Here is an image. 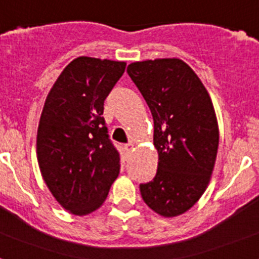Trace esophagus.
Returning <instances> with one entry per match:
<instances>
[{
	"mask_svg": "<svg viewBox=\"0 0 259 259\" xmlns=\"http://www.w3.org/2000/svg\"><path fill=\"white\" fill-rule=\"evenodd\" d=\"M134 147V143L133 142H129V143H126L125 145V150L126 151H132Z\"/></svg>",
	"mask_w": 259,
	"mask_h": 259,
	"instance_id": "34e87169",
	"label": "esophagus"
}]
</instances>
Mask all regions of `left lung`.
<instances>
[{"mask_svg":"<svg viewBox=\"0 0 259 259\" xmlns=\"http://www.w3.org/2000/svg\"><path fill=\"white\" fill-rule=\"evenodd\" d=\"M127 75L153 114L159 155L154 179L140 184L141 195L156 213L178 216L200 199L213 171L219 147L213 104L183 60L132 63Z\"/></svg>","mask_w":259,"mask_h":259,"instance_id":"left-lung-1","label":"left lung"}]
</instances>
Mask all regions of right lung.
<instances>
[{"instance_id": "add662e5", "label": "right lung", "mask_w": 259, "mask_h": 259, "mask_svg": "<svg viewBox=\"0 0 259 259\" xmlns=\"http://www.w3.org/2000/svg\"><path fill=\"white\" fill-rule=\"evenodd\" d=\"M125 67L80 56L60 73L43 106L36 136L39 168L58 203L77 216L103 205L119 174V153L103 113Z\"/></svg>"}]
</instances>
